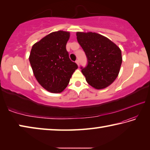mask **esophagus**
Segmentation results:
<instances>
[{"label":"esophagus","instance_id":"esophagus-1","mask_svg":"<svg viewBox=\"0 0 150 150\" xmlns=\"http://www.w3.org/2000/svg\"><path fill=\"white\" fill-rule=\"evenodd\" d=\"M75 63H77V65L79 66V60H76V62H75Z\"/></svg>","mask_w":150,"mask_h":150}]
</instances>
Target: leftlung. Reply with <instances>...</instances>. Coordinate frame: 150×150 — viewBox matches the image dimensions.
Here are the masks:
<instances>
[{
	"label": "left lung",
	"instance_id": "8db88e82",
	"mask_svg": "<svg viewBox=\"0 0 150 150\" xmlns=\"http://www.w3.org/2000/svg\"><path fill=\"white\" fill-rule=\"evenodd\" d=\"M76 35L87 58V65L81 69L88 84L96 89L107 87L120 71L122 62L120 49L97 33L77 32Z\"/></svg>",
	"mask_w": 150,
	"mask_h": 150
}]
</instances>
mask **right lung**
Listing matches in <instances>:
<instances>
[{
  "mask_svg": "<svg viewBox=\"0 0 150 150\" xmlns=\"http://www.w3.org/2000/svg\"><path fill=\"white\" fill-rule=\"evenodd\" d=\"M69 37V32H54L32 47L29 61L33 73L40 85L51 93L63 91L78 67L66 50Z\"/></svg>",
  "mask_w": 150,
  "mask_h": 150,
  "instance_id": "1",
  "label": "right lung"
}]
</instances>
